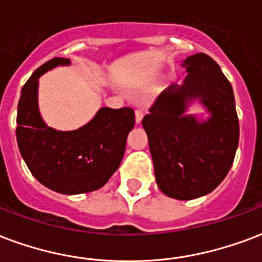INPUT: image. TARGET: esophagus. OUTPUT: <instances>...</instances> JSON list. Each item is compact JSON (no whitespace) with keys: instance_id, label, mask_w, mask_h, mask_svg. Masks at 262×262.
<instances>
[{"instance_id":"obj_1","label":"esophagus","mask_w":262,"mask_h":262,"mask_svg":"<svg viewBox=\"0 0 262 262\" xmlns=\"http://www.w3.org/2000/svg\"><path fill=\"white\" fill-rule=\"evenodd\" d=\"M143 112L141 111H136V114H135V121H136L137 125H140L141 121H143Z\"/></svg>"}]
</instances>
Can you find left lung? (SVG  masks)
Masks as SVG:
<instances>
[{
	"label": "left lung",
	"mask_w": 262,
	"mask_h": 262,
	"mask_svg": "<svg viewBox=\"0 0 262 262\" xmlns=\"http://www.w3.org/2000/svg\"><path fill=\"white\" fill-rule=\"evenodd\" d=\"M180 65L187 76L158 97L143 127L160 190L176 200H193L228 175L239 146V119L232 86L212 58L200 52ZM195 102L204 114H188Z\"/></svg>",
	"instance_id": "left-lung-1"
}]
</instances>
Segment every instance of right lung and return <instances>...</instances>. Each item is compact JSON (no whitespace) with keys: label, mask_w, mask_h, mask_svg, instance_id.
I'll return each mask as SVG.
<instances>
[{"label":"right lung","mask_w":262,"mask_h":262,"mask_svg":"<svg viewBox=\"0 0 262 262\" xmlns=\"http://www.w3.org/2000/svg\"><path fill=\"white\" fill-rule=\"evenodd\" d=\"M69 65L67 58H52L23 86L17 102L16 140L32 175L48 189L72 195L98 190L119 168L126 139L135 126V112L104 106L75 130L48 126L38 108V79L54 68Z\"/></svg>","instance_id":"obj_1"}]
</instances>
